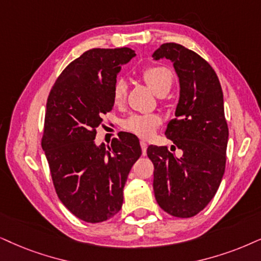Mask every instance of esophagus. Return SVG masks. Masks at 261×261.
<instances>
[{
    "label": "esophagus",
    "instance_id": "34e87169",
    "mask_svg": "<svg viewBox=\"0 0 261 261\" xmlns=\"http://www.w3.org/2000/svg\"><path fill=\"white\" fill-rule=\"evenodd\" d=\"M140 144H141V148H142V154L146 155L147 154V147H148L147 142L146 141H141Z\"/></svg>",
    "mask_w": 261,
    "mask_h": 261
}]
</instances>
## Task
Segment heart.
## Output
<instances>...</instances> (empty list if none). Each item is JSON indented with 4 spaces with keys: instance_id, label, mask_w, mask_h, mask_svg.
I'll return each mask as SVG.
<instances>
[{
    "instance_id": "heart-1",
    "label": "heart",
    "mask_w": 261,
    "mask_h": 261,
    "mask_svg": "<svg viewBox=\"0 0 261 261\" xmlns=\"http://www.w3.org/2000/svg\"><path fill=\"white\" fill-rule=\"evenodd\" d=\"M142 78L148 87L158 95H166L173 82V74L165 66H150L142 72ZM126 85L123 81H118L113 88V102L123 103L125 100ZM160 118L153 114H134L124 121V127L140 137H149L159 126Z\"/></svg>"
}]
</instances>
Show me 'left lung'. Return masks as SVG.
I'll return each mask as SVG.
<instances>
[{
    "instance_id": "1",
    "label": "left lung",
    "mask_w": 261,
    "mask_h": 261,
    "mask_svg": "<svg viewBox=\"0 0 261 261\" xmlns=\"http://www.w3.org/2000/svg\"><path fill=\"white\" fill-rule=\"evenodd\" d=\"M153 59L171 60L179 79L176 119L165 135L183 151L177 158L166 147H148L154 195L165 212L190 218L213 199L225 171L229 128L222 87L208 62L177 43L161 44Z\"/></svg>"
}]
</instances>
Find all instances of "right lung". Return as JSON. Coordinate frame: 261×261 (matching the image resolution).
<instances>
[{
	"instance_id": "obj_1",
	"label": "right lung",
	"mask_w": 261,
	"mask_h": 261,
	"mask_svg": "<svg viewBox=\"0 0 261 261\" xmlns=\"http://www.w3.org/2000/svg\"><path fill=\"white\" fill-rule=\"evenodd\" d=\"M134 57L130 48L90 49L62 71L49 94L42 148L59 199L84 222L119 212L127 176L142 154L128 133L111 146L95 143L102 114L114 106L117 75Z\"/></svg>"
}]
</instances>
